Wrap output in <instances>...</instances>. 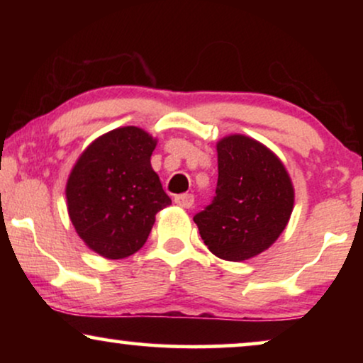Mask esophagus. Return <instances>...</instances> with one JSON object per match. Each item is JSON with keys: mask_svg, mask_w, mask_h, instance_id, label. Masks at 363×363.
<instances>
[{"mask_svg": "<svg viewBox=\"0 0 363 363\" xmlns=\"http://www.w3.org/2000/svg\"><path fill=\"white\" fill-rule=\"evenodd\" d=\"M175 203L182 208H191L195 205V196L191 193H182V195L175 196Z\"/></svg>", "mask_w": 363, "mask_h": 363, "instance_id": "34e87169", "label": "esophagus"}]
</instances>
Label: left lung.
Returning a JSON list of instances; mask_svg holds the SVG:
<instances>
[{
	"instance_id": "8db88e82",
	"label": "left lung",
	"mask_w": 363,
	"mask_h": 363,
	"mask_svg": "<svg viewBox=\"0 0 363 363\" xmlns=\"http://www.w3.org/2000/svg\"><path fill=\"white\" fill-rule=\"evenodd\" d=\"M216 152V195L193 221L213 255L246 261L284 231L294 208V188L282 162L255 138L225 137Z\"/></svg>"
}]
</instances>
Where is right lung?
<instances>
[{"instance_id":"right-lung-1","label":"right lung","mask_w":363,"mask_h":363,"mask_svg":"<svg viewBox=\"0 0 363 363\" xmlns=\"http://www.w3.org/2000/svg\"><path fill=\"white\" fill-rule=\"evenodd\" d=\"M155 145L142 128H116L96 138L69 175V218L81 240L107 259L140 250L155 215L172 203L150 165Z\"/></svg>"}]
</instances>
